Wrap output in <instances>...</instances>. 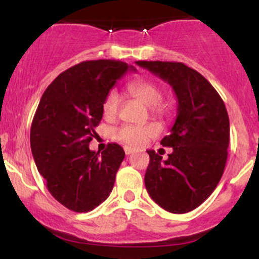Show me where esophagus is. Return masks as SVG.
<instances>
[{
	"instance_id": "34e87169",
	"label": "esophagus",
	"mask_w": 259,
	"mask_h": 259,
	"mask_svg": "<svg viewBox=\"0 0 259 259\" xmlns=\"http://www.w3.org/2000/svg\"><path fill=\"white\" fill-rule=\"evenodd\" d=\"M124 151H125L126 156H129V154L133 153V150H132V148H129V147H124Z\"/></svg>"
}]
</instances>
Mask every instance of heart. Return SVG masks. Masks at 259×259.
Returning <instances> with one entry per match:
<instances>
[{
  "mask_svg": "<svg viewBox=\"0 0 259 259\" xmlns=\"http://www.w3.org/2000/svg\"><path fill=\"white\" fill-rule=\"evenodd\" d=\"M127 91L136 100L141 101L144 105L150 107L151 114L153 117L158 119H165L170 114V106L160 102L163 96L162 88L152 80H135L127 86ZM118 109H119V96L117 92L112 90L106 95L103 100V117L108 120L114 119L118 114ZM158 134L159 126L156 123H146L141 125L124 124L114 130V138L126 146L138 148L144 146L147 141L156 138Z\"/></svg>",
  "mask_w": 259,
  "mask_h": 259,
  "instance_id": "b5f03b06",
  "label": "heart"
}]
</instances>
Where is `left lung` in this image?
<instances>
[{
  "mask_svg": "<svg viewBox=\"0 0 259 259\" xmlns=\"http://www.w3.org/2000/svg\"><path fill=\"white\" fill-rule=\"evenodd\" d=\"M173 88L177 119L160 145L173 147L168 159L147 151L145 186L168 212L183 214L197 208L218 185L228 158L230 124L222 97L210 82L180 62L138 61Z\"/></svg>",
  "mask_w": 259,
  "mask_h": 259,
  "instance_id": "obj_1",
  "label": "left lung"
}]
</instances>
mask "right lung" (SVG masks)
Listing matches in <instances>:
<instances>
[{
    "label": "right lung",
    "mask_w": 259,
    "mask_h": 259,
    "mask_svg": "<svg viewBox=\"0 0 259 259\" xmlns=\"http://www.w3.org/2000/svg\"><path fill=\"white\" fill-rule=\"evenodd\" d=\"M133 65L113 59L86 61L64 70L44 92L32 119L30 146L50 194L74 212H89L107 200L125 152L108 144L89 148L102 119V103Z\"/></svg>",
    "instance_id": "add662e5"
}]
</instances>
